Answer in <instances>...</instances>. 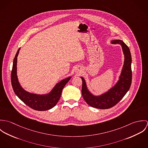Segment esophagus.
I'll use <instances>...</instances> for the list:
<instances>
[{
	"instance_id": "esophagus-1",
	"label": "esophagus",
	"mask_w": 148,
	"mask_h": 148,
	"mask_svg": "<svg viewBox=\"0 0 148 148\" xmlns=\"http://www.w3.org/2000/svg\"><path fill=\"white\" fill-rule=\"evenodd\" d=\"M79 72H81V71H79Z\"/></svg>"
}]
</instances>
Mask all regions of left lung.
<instances>
[{
  "label": "left lung",
  "instance_id": "obj_1",
  "mask_svg": "<svg viewBox=\"0 0 148 148\" xmlns=\"http://www.w3.org/2000/svg\"><path fill=\"white\" fill-rule=\"evenodd\" d=\"M112 42L121 45L124 55V64L117 83L106 92L95 95L87 88L84 79L80 77L83 82L82 93L85 102L89 106L97 109H109L117 104L125 95L132 83V57L130 49L121 40L114 39Z\"/></svg>",
  "mask_w": 148,
  "mask_h": 148
}]
</instances>
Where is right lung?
<instances>
[{
	"mask_svg": "<svg viewBox=\"0 0 148 148\" xmlns=\"http://www.w3.org/2000/svg\"><path fill=\"white\" fill-rule=\"evenodd\" d=\"M20 49L21 48L18 50L14 59L11 72V84L15 93L24 103L35 110L44 111L52 108L58 103L64 87L72 76L62 80L48 93L45 94L33 93L24 90L19 82L17 75V57Z\"/></svg>",
	"mask_w": 148,
	"mask_h": 148,
	"instance_id": "add662e5",
	"label": "right lung"
}]
</instances>
